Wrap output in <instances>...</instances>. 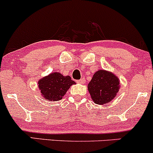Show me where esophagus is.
<instances>
[{
	"instance_id": "obj_1",
	"label": "esophagus",
	"mask_w": 153,
	"mask_h": 153,
	"mask_svg": "<svg viewBox=\"0 0 153 153\" xmlns=\"http://www.w3.org/2000/svg\"><path fill=\"white\" fill-rule=\"evenodd\" d=\"M76 82L79 83V84H84L85 82V79H81L80 80H78Z\"/></svg>"
}]
</instances>
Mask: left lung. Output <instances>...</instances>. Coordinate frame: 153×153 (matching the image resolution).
<instances>
[{"label": "left lung", "mask_w": 153, "mask_h": 153, "mask_svg": "<svg viewBox=\"0 0 153 153\" xmlns=\"http://www.w3.org/2000/svg\"><path fill=\"white\" fill-rule=\"evenodd\" d=\"M120 88L119 78L112 72L102 69L95 72L88 85L92 100L98 105L106 104L112 101Z\"/></svg>", "instance_id": "1"}]
</instances>
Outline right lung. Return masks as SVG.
<instances>
[{
  "label": "right lung",
  "instance_id": "obj_1",
  "mask_svg": "<svg viewBox=\"0 0 153 153\" xmlns=\"http://www.w3.org/2000/svg\"><path fill=\"white\" fill-rule=\"evenodd\" d=\"M75 84L70 76H63L60 72H52L40 79L38 86L42 97L47 101H57L61 100L70 87Z\"/></svg>",
  "mask_w": 153,
  "mask_h": 153
}]
</instances>
